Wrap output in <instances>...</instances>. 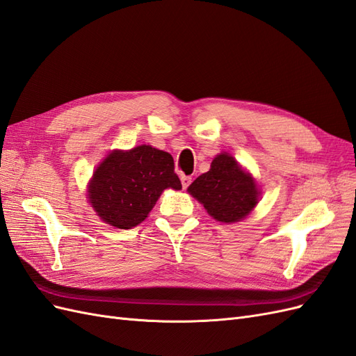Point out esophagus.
Returning <instances> with one entry per match:
<instances>
[{
	"instance_id": "esophagus-1",
	"label": "esophagus",
	"mask_w": 356,
	"mask_h": 356,
	"mask_svg": "<svg viewBox=\"0 0 356 356\" xmlns=\"http://www.w3.org/2000/svg\"><path fill=\"white\" fill-rule=\"evenodd\" d=\"M181 184H182V188L186 190L191 184V178L190 177H181Z\"/></svg>"
}]
</instances>
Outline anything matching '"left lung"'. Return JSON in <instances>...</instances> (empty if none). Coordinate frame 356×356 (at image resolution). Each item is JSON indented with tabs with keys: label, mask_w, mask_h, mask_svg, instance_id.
<instances>
[{
	"label": "left lung",
	"mask_w": 356,
	"mask_h": 356,
	"mask_svg": "<svg viewBox=\"0 0 356 356\" xmlns=\"http://www.w3.org/2000/svg\"><path fill=\"white\" fill-rule=\"evenodd\" d=\"M187 191L221 222L243 220L260 200L252 175L227 153L215 157L211 169L193 181Z\"/></svg>",
	"instance_id": "obj_1"
}]
</instances>
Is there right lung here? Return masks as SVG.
Wrapping results in <instances>:
<instances>
[{"label":"right lung","mask_w":356,"mask_h":356,"mask_svg":"<svg viewBox=\"0 0 356 356\" xmlns=\"http://www.w3.org/2000/svg\"><path fill=\"white\" fill-rule=\"evenodd\" d=\"M174 159L152 145L114 149L96 168L88 196L96 215L115 229L143 222L166 188L181 190Z\"/></svg>","instance_id":"add662e5"}]
</instances>
